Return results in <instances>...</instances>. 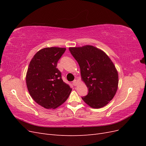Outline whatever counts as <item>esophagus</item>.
<instances>
[{
    "label": "esophagus",
    "instance_id": "obj_1",
    "mask_svg": "<svg viewBox=\"0 0 146 146\" xmlns=\"http://www.w3.org/2000/svg\"><path fill=\"white\" fill-rule=\"evenodd\" d=\"M78 82V81L77 80H74L73 81V84H74V86H76V85H77Z\"/></svg>",
    "mask_w": 146,
    "mask_h": 146
}]
</instances>
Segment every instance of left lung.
<instances>
[{"label": "left lung", "mask_w": 146, "mask_h": 146, "mask_svg": "<svg viewBox=\"0 0 146 146\" xmlns=\"http://www.w3.org/2000/svg\"><path fill=\"white\" fill-rule=\"evenodd\" d=\"M69 49L80 66L82 80L88 88V94L82 99L91 108L104 107L117 90L118 72L115 66L103 50L94 46Z\"/></svg>", "instance_id": "obj_1"}]
</instances>
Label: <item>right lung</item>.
I'll return each instance as SVG.
<instances>
[{"instance_id": "obj_1", "label": "right lung", "mask_w": 146, "mask_h": 146, "mask_svg": "<svg viewBox=\"0 0 146 146\" xmlns=\"http://www.w3.org/2000/svg\"><path fill=\"white\" fill-rule=\"evenodd\" d=\"M66 48L46 47L36 53L29 65L26 84L32 99L46 109H55L67 100L72 89L56 68Z\"/></svg>"}]
</instances>
